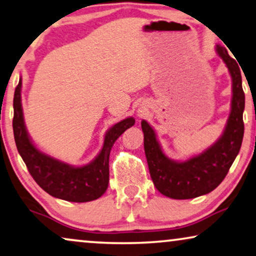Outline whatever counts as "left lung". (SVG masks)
I'll use <instances>...</instances> for the list:
<instances>
[{
  "label": "left lung",
  "instance_id": "obj_1",
  "mask_svg": "<svg viewBox=\"0 0 256 256\" xmlns=\"http://www.w3.org/2000/svg\"><path fill=\"white\" fill-rule=\"evenodd\" d=\"M216 50L231 74L233 96L231 114L224 133L214 145L183 162L172 161L164 156L150 124L145 120L142 122L144 148L150 178L156 188L170 198H195L217 188L228 175L242 142L244 92L240 66L228 56L224 46L217 45Z\"/></svg>",
  "mask_w": 256,
  "mask_h": 256
}]
</instances>
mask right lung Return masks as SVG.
Masks as SVG:
<instances>
[{
  "label": "right lung",
  "instance_id": "obj_1",
  "mask_svg": "<svg viewBox=\"0 0 256 256\" xmlns=\"http://www.w3.org/2000/svg\"><path fill=\"white\" fill-rule=\"evenodd\" d=\"M20 89L22 80L14 95V136L18 153L37 184L51 196L68 202L84 203L102 196L109 183L111 147L125 130L133 126L136 120L130 117L114 124L106 132L103 148L96 159L82 167H73L46 156L32 144L24 125Z\"/></svg>",
  "mask_w": 256,
  "mask_h": 256
}]
</instances>
